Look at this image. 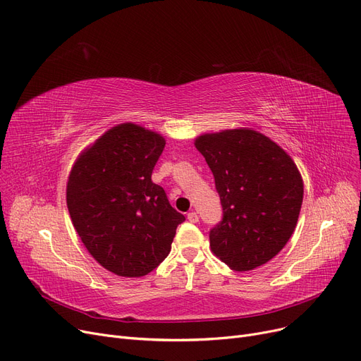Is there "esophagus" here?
I'll return each instance as SVG.
<instances>
[{
  "label": "esophagus",
  "instance_id": "esophagus-1",
  "mask_svg": "<svg viewBox=\"0 0 361 361\" xmlns=\"http://www.w3.org/2000/svg\"><path fill=\"white\" fill-rule=\"evenodd\" d=\"M187 219H189V221H190V223L196 224V223L199 221V215H197V212L192 211V212H189V214H187Z\"/></svg>",
  "mask_w": 361,
  "mask_h": 361
}]
</instances>
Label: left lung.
I'll return each mask as SVG.
<instances>
[{
    "mask_svg": "<svg viewBox=\"0 0 361 361\" xmlns=\"http://www.w3.org/2000/svg\"><path fill=\"white\" fill-rule=\"evenodd\" d=\"M211 168L223 207L209 231L212 252L234 271L274 258L300 216L304 184L290 156L252 130H227L196 138Z\"/></svg>",
    "mask_w": 361,
    "mask_h": 361,
    "instance_id": "1",
    "label": "left lung"
}]
</instances>
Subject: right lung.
I'll list each match as a JSON object with an SVG mask.
<instances>
[{
	"instance_id": "add662e5",
	"label": "right lung",
	"mask_w": 361,
	"mask_h": 361,
	"mask_svg": "<svg viewBox=\"0 0 361 361\" xmlns=\"http://www.w3.org/2000/svg\"><path fill=\"white\" fill-rule=\"evenodd\" d=\"M165 140L134 123L104 133L75 162L68 209L88 252L109 271L142 277L168 257L185 216L152 181Z\"/></svg>"
}]
</instances>
